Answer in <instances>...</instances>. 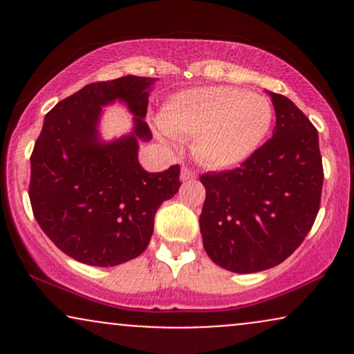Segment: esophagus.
Listing matches in <instances>:
<instances>
[{
  "mask_svg": "<svg viewBox=\"0 0 354 354\" xmlns=\"http://www.w3.org/2000/svg\"><path fill=\"white\" fill-rule=\"evenodd\" d=\"M194 178H196V173H194L193 169H189L188 166H185V168L181 169V180L183 181H191V180H194Z\"/></svg>",
  "mask_w": 354,
  "mask_h": 354,
  "instance_id": "obj_1",
  "label": "esophagus"
}]
</instances>
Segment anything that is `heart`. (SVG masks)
Instances as JSON below:
<instances>
[{"label": "heart", "mask_w": 354, "mask_h": 354, "mask_svg": "<svg viewBox=\"0 0 354 354\" xmlns=\"http://www.w3.org/2000/svg\"><path fill=\"white\" fill-rule=\"evenodd\" d=\"M160 126L176 138H194V153L211 168H233L263 143L273 106L266 96L230 86L176 93L161 108Z\"/></svg>", "instance_id": "heart-1"}]
</instances>
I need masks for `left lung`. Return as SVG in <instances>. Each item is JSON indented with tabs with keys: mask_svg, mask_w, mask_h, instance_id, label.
<instances>
[{
	"mask_svg": "<svg viewBox=\"0 0 354 354\" xmlns=\"http://www.w3.org/2000/svg\"><path fill=\"white\" fill-rule=\"evenodd\" d=\"M273 138L230 171L201 174L203 246L233 273L270 270L303 243L321 203L318 131L291 100L270 93Z\"/></svg>",
	"mask_w": 354,
	"mask_h": 354,
	"instance_id": "8db88e82",
	"label": "left lung"
}]
</instances>
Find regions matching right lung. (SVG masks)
I'll return each mask as SVG.
<instances>
[{
	"label": "right lung",
	"instance_id": "right-lung-1",
	"mask_svg": "<svg viewBox=\"0 0 354 354\" xmlns=\"http://www.w3.org/2000/svg\"><path fill=\"white\" fill-rule=\"evenodd\" d=\"M154 81L128 75L86 84L44 116L31 153V208L46 236L84 265L116 266L143 253L158 208L181 186L178 165L148 173L138 161V143L151 140L145 116ZM115 100L136 128L103 144L97 121Z\"/></svg>",
	"mask_w": 354,
	"mask_h": 354
}]
</instances>
